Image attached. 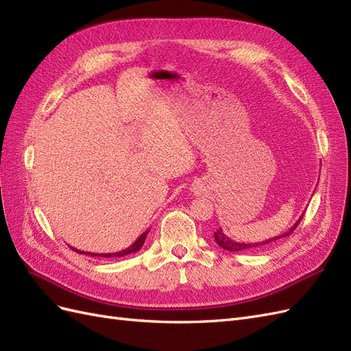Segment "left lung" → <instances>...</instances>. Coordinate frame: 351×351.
<instances>
[{"label":"left lung","instance_id":"1","mask_svg":"<svg viewBox=\"0 0 351 351\" xmlns=\"http://www.w3.org/2000/svg\"><path fill=\"white\" fill-rule=\"evenodd\" d=\"M302 218H303V214L300 215V218H299V219L295 221V224H294V226H293V227H291L289 231H285L282 236L272 237V239H269V240L259 241V243H239V241H234V240H231L230 237H227V236L224 234V231H222V228H219V230H217V231L214 232V237H215V241L218 243V246H221V247L224 249V250H228V252H240V250H247V249L259 247V246H263V244H268V243H272V241L278 240V239H282V237L290 236L291 232L295 230V227L300 224Z\"/></svg>","mask_w":351,"mask_h":351}]
</instances>
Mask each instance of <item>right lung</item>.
<instances>
[{
    "instance_id": "1",
    "label": "right lung",
    "mask_w": 351,
    "mask_h": 351,
    "mask_svg": "<svg viewBox=\"0 0 351 351\" xmlns=\"http://www.w3.org/2000/svg\"><path fill=\"white\" fill-rule=\"evenodd\" d=\"M147 232H149V230H146L143 234H141V237L137 239L132 246H129L127 249H124V250H121V252H115V253H90V252H82V250H77V249H74V247H71L73 250H76L77 253H83V254H89V256H102V258H121V256H125V254H130V253H136L137 250H141L142 249V246H143V243H145V239H146V236H147Z\"/></svg>"
}]
</instances>
